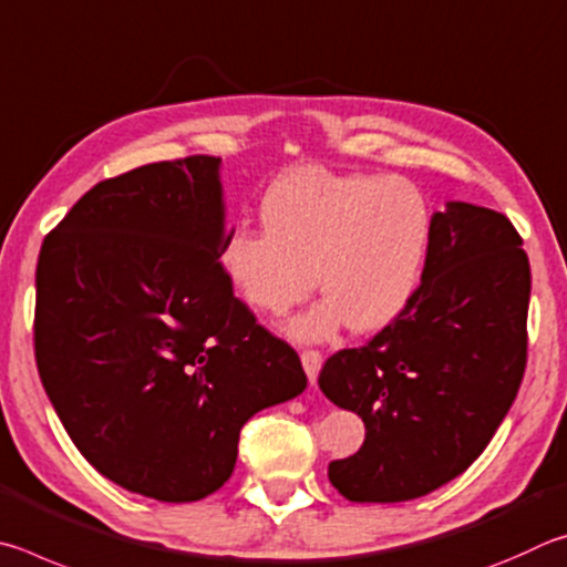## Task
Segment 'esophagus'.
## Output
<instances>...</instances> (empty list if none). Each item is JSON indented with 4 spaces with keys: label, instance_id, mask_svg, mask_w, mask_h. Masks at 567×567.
I'll return each instance as SVG.
<instances>
[{
    "label": "esophagus",
    "instance_id": "1",
    "mask_svg": "<svg viewBox=\"0 0 567 567\" xmlns=\"http://www.w3.org/2000/svg\"><path fill=\"white\" fill-rule=\"evenodd\" d=\"M301 363H303L306 375H309L311 385H316V381H319V371H321V365H323V355L319 351H303L301 353Z\"/></svg>",
    "mask_w": 567,
    "mask_h": 567
}]
</instances>
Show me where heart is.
Returning a JSON list of instances; mask_svg holds the SVG:
<instances>
[{
  "label": "heart",
  "mask_w": 567,
  "mask_h": 567,
  "mask_svg": "<svg viewBox=\"0 0 567 567\" xmlns=\"http://www.w3.org/2000/svg\"><path fill=\"white\" fill-rule=\"evenodd\" d=\"M261 228L226 234L218 264L246 306L286 316L319 278L326 299L291 323L299 341H326L346 323L379 331L419 289L433 208L403 176L343 174L319 164L291 168L266 188Z\"/></svg>",
  "instance_id": "heart-1"
}]
</instances>
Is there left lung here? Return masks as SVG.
<instances>
[{
  "label": "left lung",
  "mask_w": 567,
  "mask_h": 567,
  "mask_svg": "<svg viewBox=\"0 0 567 567\" xmlns=\"http://www.w3.org/2000/svg\"><path fill=\"white\" fill-rule=\"evenodd\" d=\"M528 303V254L508 216L465 202L435 212L405 311L321 369L326 399L365 423L361 451L329 463L333 488L353 503H401L468 468L518 395Z\"/></svg>",
  "instance_id": "1"
}]
</instances>
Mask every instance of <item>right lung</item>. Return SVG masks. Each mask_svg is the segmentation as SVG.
I'll use <instances>...</instances> for the list:
<instances>
[{"mask_svg": "<svg viewBox=\"0 0 567 567\" xmlns=\"http://www.w3.org/2000/svg\"><path fill=\"white\" fill-rule=\"evenodd\" d=\"M218 166L196 154L99 182L37 264L34 355L59 421L104 478L164 503L221 488L244 423L309 383L218 264Z\"/></svg>", "mask_w": 567, "mask_h": 567, "instance_id": "right-lung-1", "label": "right lung"}]
</instances>
